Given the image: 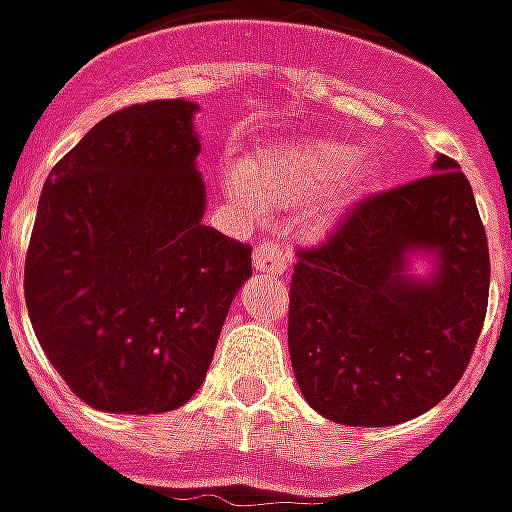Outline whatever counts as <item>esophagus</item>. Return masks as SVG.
<instances>
[{"mask_svg": "<svg viewBox=\"0 0 512 512\" xmlns=\"http://www.w3.org/2000/svg\"><path fill=\"white\" fill-rule=\"evenodd\" d=\"M287 253L278 248L276 242H259L253 250V270L264 273V276H281L287 270Z\"/></svg>", "mask_w": 512, "mask_h": 512, "instance_id": "34e87169", "label": "esophagus"}]
</instances>
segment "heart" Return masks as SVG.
I'll return each instance as SVG.
<instances>
[{
	"instance_id": "obj_1",
	"label": "heart",
	"mask_w": 512,
	"mask_h": 512,
	"mask_svg": "<svg viewBox=\"0 0 512 512\" xmlns=\"http://www.w3.org/2000/svg\"><path fill=\"white\" fill-rule=\"evenodd\" d=\"M382 158L334 136H303L250 155L228 175L234 195L262 209L301 206L306 234L323 236L382 181Z\"/></svg>"
}]
</instances>
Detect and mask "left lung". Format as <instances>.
I'll return each instance as SVG.
<instances>
[{
	"label": "left lung",
	"instance_id": "1",
	"mask_svg": "<svg viewBox=\"0 0 512 512\" xmlns=\"http://www.w3.org/2000/svg\"><path fill=\"white\" fill-rule=\"evenodd\" d=\"M488 287L471 183L438 155L432 175L368 197L323 248L298 253L290 359L303 398L345 426H396L432 410L471 359Z\"/></svg>",
	"mask_w": 512,
	"mask_h": 512
}]
</instances>
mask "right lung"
Wrapping results in <instances>:
<instances>
[{
	"mask_svg": "<svg viewBox=\"0 0 512 512\" xmlns=\"http://www.w3.org/2000/svg\"><path fill=\"white\" fill-rule=\"evenodd\" d=\"M197 102L105 116L49 172L24 264L35 337L88 407L153 415L206 379L250 248L203 225Z\"/></svg>",
	"mask_w": 512,
	"mask_h": 512,
	"instance_id": "add662e5",
	"label": "right lung"
}]
</instances>
